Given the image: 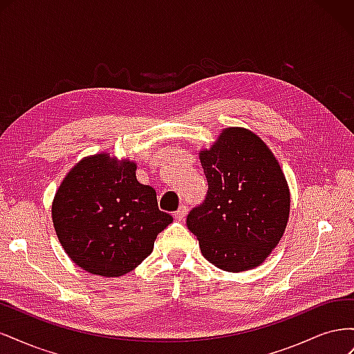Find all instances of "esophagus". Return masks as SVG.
<instances>
[{"label":"esophagus","mask_w":354,"mask_h":354,"mask_svg":"<svg viewBox=\"0 0 354 354\" xmlns=\"http://www.w3.org/2000/svg\"><path fill=\"white\" fill-rule=\"evenodd\" d=\"M186 214H187V207H186V205H181V207L174 212V217H176L177 220H185Z\"/></svg>","instance_id":"obj_1"}]
</instances>
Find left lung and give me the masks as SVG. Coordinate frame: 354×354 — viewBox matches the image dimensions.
I'll return each mask as SVG.
<instances>
[{"mask_svg": "<svg viewBox=\"0 0 354 354\" xmlns=\"http://www.w3.org/2000/svg\"><path fill=\"white\" fill-rule=\"evenodd\" d=\"M199 156L208 190L186 223L203 257L233 273L260 266L289 217V190L276 158L245 128L224 130Z\"/></svg>", "mask_w": 354, "mask_h": 354, "instance_id": "1", "label": "left lung"}]
</instances>
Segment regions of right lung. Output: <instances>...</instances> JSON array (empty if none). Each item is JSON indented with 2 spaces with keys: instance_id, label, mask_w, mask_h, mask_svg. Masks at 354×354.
<instances>
[{
  "instance_id": "1",
  "label": "right lung",
  "mask_w": 354,
  "mask_h": 354,
  "mask_svg": "<svg viewBox=\"0 0 354 354\" xmlns=\"http://www.w3.org/2000/svg\"><path fill=\"white\" fill-rule=\"evenodd\" d=\"M53 223L71 259L93 274L121 276L152 252L173 221L156 192L136 178V164L100 153L71 169L53 202Z\"/></svg>"
}]
</instances>
